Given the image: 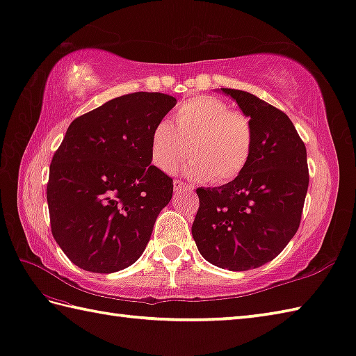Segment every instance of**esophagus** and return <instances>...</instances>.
Segmentation results:
<instances>
[{
  "mask_svg": "<svg viewBox=\"0 0 356 356\" xmlns=\"http://www.w3.org/2000/svg\"><path fill=\"white\" fill-rule=\"evenodd\" d=\"M173 188H175V192L183 191V188H188V191H192V186H187L186 183H183V181L175 179L173 181Z\"/></svg>",
  "mask_w": 356,
  "mask_h": 356,
  "instance_id": "34e87169",
  "label": "esophagus"
}]
</instances>
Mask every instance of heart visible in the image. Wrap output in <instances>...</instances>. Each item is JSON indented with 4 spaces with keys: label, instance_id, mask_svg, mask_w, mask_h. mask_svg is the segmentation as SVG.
<instances>
[{
    "label": "heart",
    "instance_id": "obj_1",
    "mask_svg": "<svg viewBox=\"0 0 356 356\" xmlns=\"http://www.w3.org/2000/svg\"><path fill=\"white\" fill-rule=\"evenodd\" d=\"M253 149V127L248 115L230 111L210 95L183 101L173 124L158 121L150 135V156L159 170L172 173L191 154L186 172L193 179L227 183L248 168Z\"/></svg>",
    "mask_w": 356,
    "mask_h": 356
}]
</instances>
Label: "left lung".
<instances>
[{"label":"left lung","mask_w":356,"mask_h":356,"mask_svg":"<svg viewBox=\"0 0 356 356\" xmlns=\"http://www.w3.org/2000/svg\"><path fill=\"white\" fill-rule=\"evenodd\" d=\"M221 90L252 122V156L230 183L197 188L192 235L210 264L243 272L278 257L298 230L309 187L307 152L280 108L249 92Z\"/></svg>","instance_id":"8db88e82"}]
</instances>
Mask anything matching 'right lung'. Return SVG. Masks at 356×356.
<instances>
[{"label": "right lung", "instance_id": "obj_1", "mask_svg": "<svg viewBox=\"0 0 356 356\" xmlns=\"http://www.w3.org/2000/svg\"><path fill=\"white\" fill-rule=\"evenodd\" d=\"M177 98L135 92L75 118L52 158L50 227L87 272L113 273L143 255L173 181L152 165L150 135Z\"/></svg>", "mask_w": 356, "mask_h": 356}]
</instances>
